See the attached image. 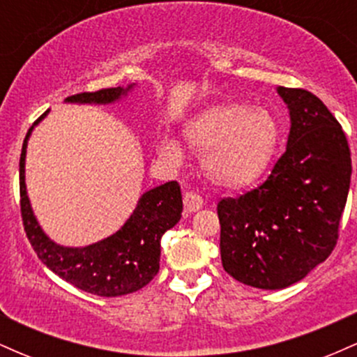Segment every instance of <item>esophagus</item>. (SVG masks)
<instances>
[{
    "label": "esophagus",
    "instance_id": "34e87169",
    "mask_svg": "<svg viewBox=\"0 0 357 357\" xmlns=\"http://www.w3.org/2000/svg\"><path fill=\"white\" fill-rule=\"evenodd\" d=\"M183 203H184V208H186V211L190 213H195L203 208V198L195 191H188L186 195H184Z\"/></svg>",
    "mask_w": 357,
    "mask_h": 357
}]
</instances>
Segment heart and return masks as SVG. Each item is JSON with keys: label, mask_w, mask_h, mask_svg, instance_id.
Wrapping results in <instances>:
<instances>
[{"label": "heart", "mask_w": 357, "mask_h": 357, "mask_svg": "<svg viewBox=\"0 0 357 357\" xmlns=\"http://www.w3.org/2000/svg\"><path fill=\"white\" fill-rule=\"evenodd\" d=\"M184 136L196 154H203L204 173L213 183L243 188L267 171L280 130L268 110L221 102L191 119ZM159 153L167 161L179 162L183 147L176 137L165 136L159 142Z\"/></svg>", "instance_id": "obj_1"}]
</instances>
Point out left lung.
I'll return each mask as SVG.
<instances>
[{"label": "left lung", "mask_w": 357, "mask_h": 357, "mask_svg": "<svg viewBox=\"0 0 357 357\" xmlns=\"http://www.w3.org/2000/svg\"><path fill=\"white\" fill-rule=\"evenodd\" d=\"M277 92L290 116L285 153L264 184L218 203L225 272L264 290L296 284L331 255L352 173L346 134L322 100Z\"/></svg>", "instance_id": "8db88e82"}]
</instances>
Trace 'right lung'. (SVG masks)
<instances>
[{"mask_svg":"<svg viewBox=\"0 0 357 357\" xmlns=\"http://www.w3.org/2000/svg\"><path fill=\"white\" fill-rule=\"evenodd\" d=\"M136 87L104 89L99 92H84L67 97V104H116L129 96ZM50 110L36 119L28 129L20 155V196L24 231L40 260L77 289L100 297H119L132 294L149 284L159 272L161 238L167 230L181 220L183 196L176 181H169L146 191L139 198L132 215L114 235L87 245V247H63L53 241L36 220L24 183L26 147L31 132Z\"/></svg>","mask_w":357,"mask_h":357,"instance_id":"1","label":"right lung"}]
</instances>
